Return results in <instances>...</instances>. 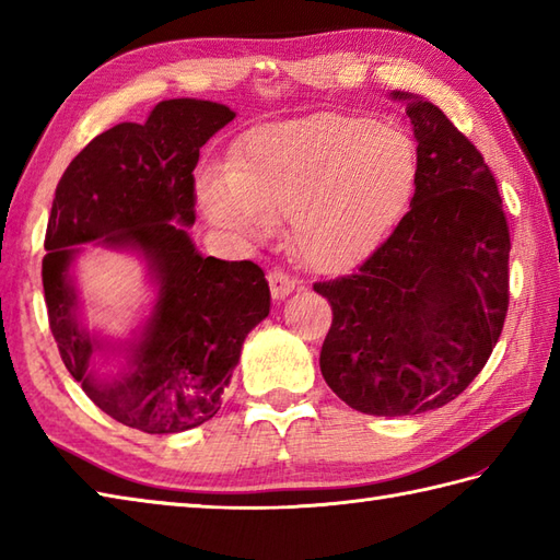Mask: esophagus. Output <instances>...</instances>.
Returning <instances> with one entry per match:
<instances>
[{
    "label": "esophagus",
    "instance_id": "esophagus-1",
    "mask_svg": "<svg viewBox=\"0 0 560 560\" xmlns=\"http://www.w3.org/2000/svg\"><path fill=\"white\" fill-rule=\"evenodd\" d=\"M267 281H269V289H271V299L273 301H283L287 295H291L295 291V281L289 277V273H283L281 269H273L267 273Z\"/></svg>",
    "mask_w": 560,
    "mask_h": 560
}]
</instances>
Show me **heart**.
Listing matches in <instances>:
<instances>
[{"label": "heart", "instance_id": "b5f03b06", "mask_svg": "<svg viewBox=\"0 0 560 560\" xmlns=\"http://www.w3.org/2000/svg\"><path fill=\"white\" fill-rule=\"evenodd\" d=\"M416 183L419 159L401 129L317 113L253 129L229 175L201 177L199 201L211 223L245 237H267L279 219H291L305 265L341 277L395 235Z\"/></svg>", "mask_w": 560, "mask_h": 560}]
</instances>
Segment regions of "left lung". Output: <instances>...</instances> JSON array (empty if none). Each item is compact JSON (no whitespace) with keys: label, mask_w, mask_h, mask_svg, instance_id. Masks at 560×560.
Returning <instances> with one entry per match:
<instances>
[{"label":"left lung","mask_w":560,"mask_h":560,"mask_svg":"<svg viewBox=\"0 0 560 560\" xmlns=\"http://www.w3.org/2000/svg\"><path fill=\"white\" fill-rule=\"evenodd\" d=\"M419 141L411 209L351 277L315 283L331 305L319 371L351 409L445 407L489 361L508 313L510 231L495 177L445 113L404 91Z\"/></svg>","instance_id":"1"}]
</instances>
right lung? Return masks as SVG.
<instances>
[{
    "label": "right lung",
    "mask_w": 560,
    "mask_h": 560,
    "mask_svg": "<svg viewBox=\"0 0 560 560\" xmlns=\"http://www.w3.org/2000/svg\"><path fill=\"white\" fill-rule=\"evenodd\" d=\"M229 105L171 98L147 122H120L69 163L52 199L43 257L47 319L89 399L137 431L183 433L213 419L249 329L269 315L255 261L201 257L195 223L199 149L229 125ZM135 248L158 289L132 340L113 345L80 315L70 265L79 244Z\"/></svg>",
    "instance_id": "obj_1"
}]
</instances>
